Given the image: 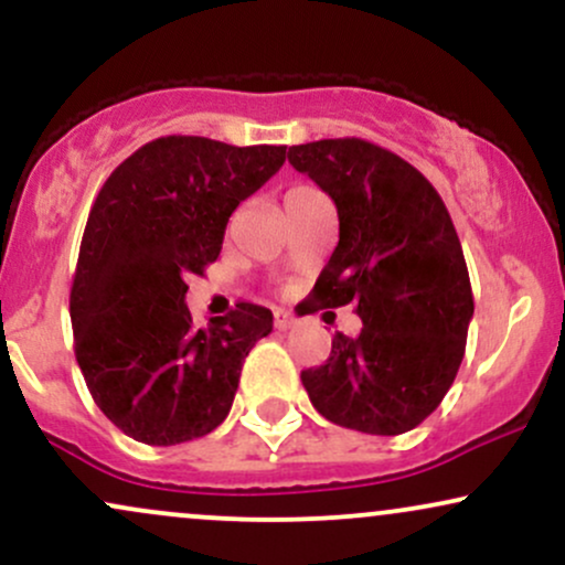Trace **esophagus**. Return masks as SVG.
I'll list each match as a JSON object with an SVG mask.
<instances>
[{
    "mask_svg": "<svg viewBox=\"0 0 565 565\" xmlns=\"http://www.w3.org/2000/svg\"><path fill=\"white\" fill-rule=\"evenodd\" d=\"M274 327L278 329V332H287V329L297 327V319L291 313H287V310H276V313H274Z\"/></svg>",
    "mask_w": 565,
    "mask_h": 565,
    "instance_id": "esophagus-1",
    "label": "esophagus"
}]
</instances>
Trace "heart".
I'll return each mask as SVG.
<instances>
[{
	"mask_svg": "<svg viewBox=\"0 0 565 565\" xmlns=\"http://www.w3.org/2000/svg\"><path fill=\"white\" fill-rule=\"evenodd\" d=\"M316 188L313 185H305V183H300V185H291L287 193H284V206H289V204H295V201H300V199H308V196H316ZM236 220H238V215L231 220V228L233 225H236Z\"/></svg>",
	"mask_w": 565,
	"mask_h": 565,
	"instance_id": "b5f03b06",
	"label": "heart"
}]
</instances>
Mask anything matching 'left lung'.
Masks as SVG:
<instances>
[{
	"instance_id": "8db88e82",
	"label": "left lung",
	"mask_w": 565,
	"mask_h": 565,
	"mask_svg": "<svg viewBox=\"0 0 565 565\" xmlns=\"http://www.w3.org/2000/svg\"><path fill=\"white\" fill-rule=\"evenodd\" d=\"M340 217L310 313L353 302L359 337L334 334L332 355L305 369L310 404L329 423L401 436L436 412L462 364L472 289L444 199L423 172L359 138L291 146Z\"/></svg>"
}]
</instances>
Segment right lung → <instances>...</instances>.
I'll return each mask as SVG.
<instances>
[{
  "label": "right lung",
  "instance_id": "obj_1",
  "mask_svg": "<svg viewBox=\"0 0 565 565\" xmlns=\"http://www.w3.org/2000/svg\"><path fill=\"white\" fill-rule=\"evenodd\" d=\"M287 146L170 135L121 161L97 193L71 287L76 361L129 438L174 446L228 417L242 364L274 313L238 302L193 327L188 278L223 249L228 217L281 170Z\"/></svg>",
  "mask_w": 565,
  "mask_h": 565
}]
</instances>
